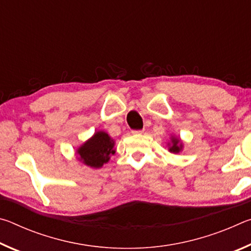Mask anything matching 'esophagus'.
<instances>
[{
  "instance_id": "esophagus-1",
  "label": "esophagus",
  "mask_w": 251,
  "mask_h": 251,
  "mask_svg": "<svg viewBox=\"0 0 251 251\" xmlns=\"http://www.w3.org/2000/svg\"><path fill=\"white\" fill-rule=\"evenodd\" d=\"M143 131H144V129L143 130H133V131H131V133L135 134V135H137V134H142Z\"/></svg>"
}]
</instances>
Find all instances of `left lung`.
<instances>
[{
  "instance_id": "8db88e82",
  "label": "left lung",
  "mask_w": 251,
  "mask_h": 251,
  "mask_svg": "<svg viewBox=\"0 0 251 251\" xmlns=\"http://www.w3.org/2000/svg\"><path fill=\"white\" fill-rule=\"evenodd\" d=\"M168 146H169V151L171 152H179L182 150V144L180 142L179 138L177 137H172V142L168 143Z\"/></svg>"
}]
</instances>
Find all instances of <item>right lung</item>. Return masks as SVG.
I'll list each match as a JSON object with an SVG mask.
<instances>
[{
    "instance_id": "1",
    "label": "right lung",
    "mask_w": 251,
    "mask_h": 251,
    "mask_svg": "<svg viewBox=\"0 0 251 251\" xmlns=\"http://www.w3.org/2000/svg\"><path fill=\"white\" fill-rule=\"evenodd\" d=\"M114 145L115 143L109 137V135L100 130L78 147L76 154H78L79 159L87 166L100 168L109 160L110 156L115 154Z\"/></svg>"
}]
</instances>
